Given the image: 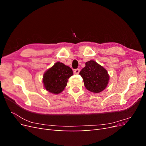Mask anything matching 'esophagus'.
Instances as JSON below:
<instances>
[{
	"label": "esophagus",
	"instance_id": "1",
	"mask_svg": "<svg viewBox=\"0 0 146 146\" xmlns=\"http://www.w3.org/2000/svg\"><path fill=\"white\" fill-rule=\"evenodd\" d=\"M79 72H80V69H76L74 70V74H78Z\"/></svg>",
	"mask_w": 146,
	"mask_h": 146
}]
</instances>
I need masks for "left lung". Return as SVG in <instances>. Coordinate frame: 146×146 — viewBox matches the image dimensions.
Segmentation results:
<instances>
[{"label":"left lung","instance_id":"1","mask_svg":"<svg viewBox=\"0 0 146 146\" xmlns=\"http://www.w3.org/2000/svg\"><path fill=\"white\" fill-rule=\"evenodd\" d=\"M86 66L80 72L84 84L88 90L98 93L107 87L109 76L107 70L96 61L91 60L86 63Z\"/></svg>","mask_w":146,"mask_h":146}]
</instances>
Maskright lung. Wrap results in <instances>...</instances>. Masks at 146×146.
<instances>
[{"mask_svg":"<svg viewBox=\"0 0 146 146\" xmlns=\"http://www.w3.org/2000/svg\"><path fill=\"white\" fill-rule=\"evenodd\" d=\"M73 75L72 69L57 62L44 74L43 83L46 90L53 94H59L67 85L68 78Z\"/></svg>","mask_w":146,"mask_h":146,"instance_id":"add662e5","label":"right lung"}]
</instances>
